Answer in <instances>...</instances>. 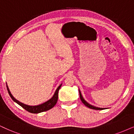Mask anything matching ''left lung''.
I'll use <instances>...</instances> for the list:
<instances>
[{"label": "left lung", "instance_id": "obj_1", "mask_svg": "<svg viewBox=\"0 0 134 134\" xmlns=\"http://www.w3.org/2000/svg\"><path fill=\"white\" fill-rule=\"evenodd\" d=\"M79 93H80V99L81 101H82V102L83 103V104L85 105L88 108H90V109H95V110H102V109H106V108H98V107H96V106H92V105H91L90 104H89L88 103H87V101L84 99V98H83V96L82 95V93H81L80 91L79 90Z\"/></svg>", "mask_w": 134, "mask_h": 134}]
</instances>
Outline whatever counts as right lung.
I'll return each instance as SVG.
<instances>
[{"mask_svg": "<svg viewBox=\"0 0 134 134\" xmlns=\"http://www.w3.org/2000/svg\"><path fill=\"white\" fill-rule=\"evenodd\" d=\"M7 84V83H6ZM62 84H60V85L59 86L58 88L55 90L54 94L52 96V97L51 98V99H49L48 101H46V102L42 103V104L36 105V106H29V105H27L25 104H23L21 102H20L19 101H18L17 99H16L15 98L13 97L12 94H11L10 91V90L8 88L7 84V90L8 93H9V95L10 96L12 99H13V101H15V103H17L18 104H19L20 106H21L22 108H24L25 110H26L28 112L31 113H34V114H38V113L44 112V111H48L54 107L55 106V104H56L57 102V99H58V91L60 89V88L61 87Z\"/></svg>", "mask_w": 134, "mask_h": 134, "instance_id": "right-lung-1", "label": "right lung"}]
</instances>
